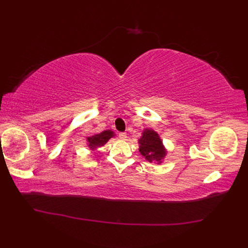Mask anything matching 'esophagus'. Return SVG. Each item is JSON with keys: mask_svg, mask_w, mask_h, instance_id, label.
Returning <instances> with one entry per match:
<instances>
[{"mask_svg": "<svg viewBox=\"0 0 248 248\" xmlns=\"http://www.w3.org/2000/svg\"><path fill=\"white\" fill-rule=\"evenodd\" d=\"M126 138H127V134L125 132H120L119 133V139L120 140H126Z\"/></svg>", "mask_w": 248, "mask_h": 248, "instance_id": "1", "label": "esophagus"}]
</instances>
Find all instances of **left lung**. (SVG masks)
I'll use <instances>...</instances> for the list:
<instances>
[{
    "label": "left lung",
    "mask_w": 248,
    "mask_h": 248,
    "mask_svg": "<svg viewBox=\"0 0 248 248\" xmlns=\"http://www.w3.org/2000/svg\"><path fill=\"white\" fill-rule=\"evenodd\" d=\"M140 152L149 162L156 161L161 163L164 156L167 155V150L164 148L158 133L152 129H145L141 133V138L139 140Z\"/></svg>",
    "instance_id": "obj_1"
}]
</instances>
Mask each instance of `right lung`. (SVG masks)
I'll list each match as a JSON object with an SVG mask.
<instances>
[{
    "label": "right lung",
    "mask_w": 248,
    "mask_h": 248,
    "mask_svg": "<svg viewBox=\"0 0 248 248\" xmlns=\"http://www.w3.org/2000/svg\"><path fill=\"white\" fill-rule=\"evenodd\" d=\"M115 137V133L111 130H104L98 134H94L92 137L87 138L88 147L91 150H96L103 145H106L109 139Z\"/></svg>",
    "instance_id": "obj_1"
}]
</instances>
